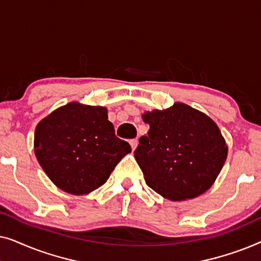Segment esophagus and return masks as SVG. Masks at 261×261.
<instances>
[{
	"label": "esophagus",
	"instance_id": "obj_1",
	"mask_svg": "<svg viewBox=\"0 0 261 261\" xmlns=\"http://www.w3.org/2000/svg\"><path fill=\"white\" fill-rule=\"evenodd\" d=\"M129 144L132 146V149H133V151H134V149L137 148V146H138V140H137V139H133V140L129 141Z\"/></svg>",
	"mask_w": 261,
	"mask_h": 261
}]
</instances>
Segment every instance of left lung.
Returning a JSON list of instances; mask_svg holds the SVG:
<instances>
[{"mask_svg": "<svg viewBox=\"0 0 261 261\" xmlns=\"http://www.w3.org/2000/svg\"><path fill=\"white\" fill-rule=\"evenodd\" d=\"M141 117L149 132L139 139L134 156L146 184L174 202L195 198L212 188L228 154L215 121L180 102Z\"/></svg>", "mask_w": 261, "mask_h": 261, "instance_id": "obj_1", "label": "left lung"}]
</instances>
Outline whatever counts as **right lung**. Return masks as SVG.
Returning <instances> with one entry per match:
<instances>
[{
	"label": "right lung",
	"instance_id": "right-lung-1",
	"mask_svg": "<svg viewBox=\"0 0 261 261\" xmlns=\"http://www.w3.org/2000/svg\"><path fill=\"white\" fill-rule=\"evenodd\" d=\"M115 135L106 107L70 102L35 127L34 153L60 190L76 196L102 187L121 159L130 153Z\"/></svg>",
	"mask_w": 261,
	"mask_h": 261
}]
</instances>
